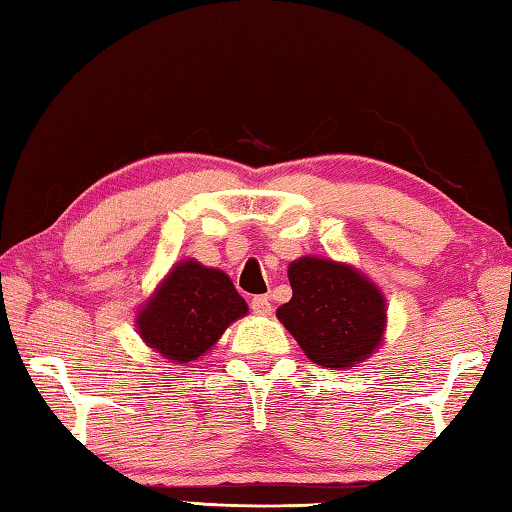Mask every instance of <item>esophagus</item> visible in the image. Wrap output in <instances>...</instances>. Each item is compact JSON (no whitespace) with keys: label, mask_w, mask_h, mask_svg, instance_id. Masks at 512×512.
<instances>
[{"label":"esophagus","mask_w":512,"mask_h":512,"mask_svg":"<svg viewBox=\"0 0 512 512\" xmlns=\"http://www.w3.org/2000/svg\"><path fill=\"white\" fill-rule=\"evenodd\" d=\"M252 310L258 316L272 314V301H269V296H254L252 298Z\"/></svg>","instance_id":"1"}]
</instances>
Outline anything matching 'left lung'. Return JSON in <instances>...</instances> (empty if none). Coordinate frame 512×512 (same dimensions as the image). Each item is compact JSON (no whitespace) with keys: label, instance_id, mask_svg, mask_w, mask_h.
<instances>
[{"label":"left lung","instance_id":"1","mask_svg":"<svg viewBox=\"0 0 512 512\" xmlns=\"http://www.w3.org/2000/svg\"><path fill=\"white\" fill-rule=\"evenodd\" d=\"M289 303L278 321L307 359L330 370H352L379 350L388 327V303L361 269L332 258L301 256L289 263Z\"/></svg>","mask_w":512,"mask_h":512}]
</instances>
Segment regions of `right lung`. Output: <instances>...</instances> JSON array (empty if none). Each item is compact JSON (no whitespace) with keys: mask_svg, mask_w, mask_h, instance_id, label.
I'll return each instance as SVG.
<instances>
[{"mask_svg":"<svg viewBox=\"0 0 512 512\" xmlns=\"http://www.w3.org/2000/svg\"><path fill=\"white\" fill-rule=\"evenodd\" d=\"M247 312L245 298L223 269L185 258L140 305L136 330L165 361L189 365L205 356L227 327Z\"/></svg>","mask_w":512,"mask_h":512,"instance_id":"obj_1","label":"right lung"}]
</instances>
